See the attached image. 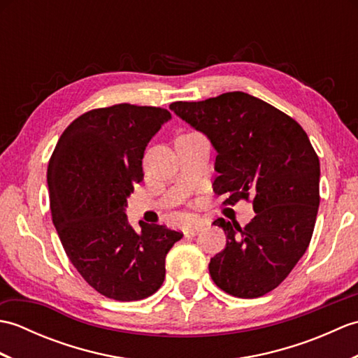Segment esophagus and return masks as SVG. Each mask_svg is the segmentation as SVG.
Returning <instances> with one entry per match:
<instances>
[{
  "label": "esophagus",
  "mask_w": 358,
  "mask_h": 358,
  "mask_svg": "<svg viewBox=\"0 0 358 358\" xmlns=\"http://www.w3.org/2000/svg\"><path fill=\"white\" fill-rule=\"evenodd\" d=\"M203 227H204V222H195L194 224L186 227L185 234H186V235H196V234H199V232L203 229Z\"/></svg>",
  "instance_id": "34e87169"
}]
</instances>
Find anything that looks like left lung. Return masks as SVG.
I'll list each match as a JSON object with an SVG mask.
<instances>
[{
	"instance_id": "obj_1",
	"label": "left lung",
	"mask_w": 358,
	"mask_h": 358,
	"mask_svg": "<svg viewBox=\"0 0 358 358\" xmlns=\"http://www.w3.org/2000/svg\"><path fill=\"white\" fill-rule=\"evenodd\" d=\"M177 115L217 150L214 191L224 204L252 200L245 226L217 218L226 248L210 258L214 283L238 299L275 289L306 252L320 204V162L295 120L245 92L177 101Z\"/></svg>"
}]
</instances>
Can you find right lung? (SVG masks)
I'll use <instances>...</instances> for the list:
<instances>
[{"mask_svg":"<svg viewBox=\"0 0 358 358\" xmlns=\"http://www.w3.org/2000/svg\"><path fill=\"white\" fill-rule=\"evenodd\" d=\"M172 117L152 106L115 104L83 113L59 136L48 167L52 222L67 257L96 292L135 301L163 285L164 260L183 234L129 224L148 143Z\"/></svg>","mask_w":358,"mask_h":358,"instance_id":"obj_1","label":"right lung"}]
</instances>
